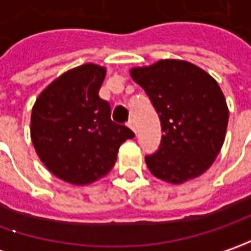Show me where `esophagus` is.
<instances>
[{"label": "esophagus", "mask_w": 251, "mask_h": 251, "mask_svg": "<svg viewBox=\"0 0 251 251\" xmlns=\"http://www.w3.org/2000/svg\"><path fill=\"white\" fill-rule=\"evenodd\" d=\"M127 124H128V127H130L131 130L134 131V132H137V127H135V121L132 120V119H130V120H128V123H127Z\"/></svg>", "instance_id": "34e87169"}]
</instances>
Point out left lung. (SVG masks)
I'll use <instances>...</instances> for the list:
<instances>
[{"instance_id": "8db88e82", "label": "left lung", "mask_w": 251, "mask_h": 251, "mask_svg": "<svg viewBox=\"0 0 251 251\" xmlns=\"http://www.w3.org/2000/svg\"><path fill=\"white\" fill-rule=\"evenodd\" d=\"M160 119L159 150L145 158L155 177L180 184L198 177L218 156L226 135L227 110L218 82L183 60H159L130 70Z\"/></svg>"}]
</instances>
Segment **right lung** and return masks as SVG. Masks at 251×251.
Wrapping results in <instances>:
<instances>
[{
    "instance_id": "obj_1",
    "label": "right lung",
    "mask_w": 251,
    "mask_h": 251,
    "mask_svg": "<svg viewBox=\"0 0 251 251\" xmlns=\"http://www.w3.org/2000/svg\"><path fill=\"white\" fill-rule=\"evenodd\" d=\"M106 68L83 64L55 78L34 101L30 137L36 153L55 177L86 186L106 176L134 132L110 119L99 98Z\"/></svg>"
}]
</instances>
